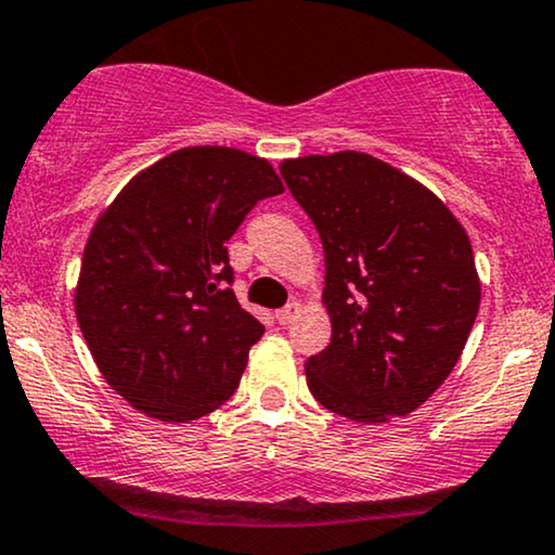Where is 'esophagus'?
Listing matches in <instances>:
<instances>
[{
	"label": "esophagus",
	"instance_id": "esophagus-1",
	"mask_svg": "<svg viewBox=\"0 0 555 555\" xmlns=\"http://www.w3.org/2000/svg\"><path fill=\"white\" fill-rule=\"evenodd\" d=\"M299 312H301V305H299V301H289V305L282 307V310L276 312L279 325H289V322H292L294 318H297Z\"/></svg>",
	"mask_w": 555,
	"mask_h": 555
}]
</instances>
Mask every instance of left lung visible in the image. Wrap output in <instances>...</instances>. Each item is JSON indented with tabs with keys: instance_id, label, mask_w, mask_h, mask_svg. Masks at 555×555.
Listing matches in <instances>:
<instances>
[{
	"instance_id": "8db88e82",
	"label": "left lung",
	"mask_w": 555,
	"mask_h": 555,
	"mask_svg": "<svg viewBox=\"0 0 555 555\" xmlns=\"http://www.w3.org/2000/svg\"><path fill=\"white\" fill-rule=\"evenodd\" d=\"M282 177L325 250L330 346L305 363L322 406L387 423L446 382L481 301L472 241L430 189L369 153L286 158Z\"/></svg>"
}]
</instances>
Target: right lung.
<instances>
[{"label": "right lung", "mask_w": 555, "mask_h": 555, "mask_svg": "<svg viewBox=\"0 0 555 555\" xmlns=\"http://www.w3.org/2000/svg\"><path fill=\"white\" fill-rule=\"evenodd\" d=\"M284 184L266 158L194 145L132 177L96 217L74 310L104 382L164 423L233 397L263 325L237 305L225 243Z\"/></svg>", "instance_id": "add662e5"}]
</instances>
